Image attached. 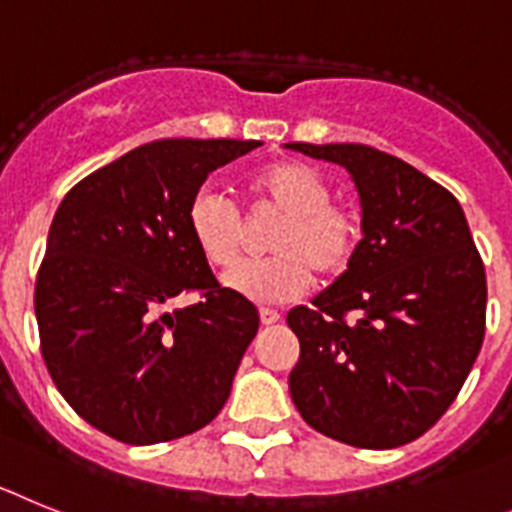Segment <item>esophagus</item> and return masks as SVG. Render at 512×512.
Returning a JSON list of instances; mask_svg holds the SVG:
<instances>
[{"mask_svg":"<svg viewBox=\"0 0 512 512\" xmlns=\"http://www.w3.org/2000/svg\"><path fill=\"white\" fill-rule=\"evenodd\" d=\"M260 322L265 324V327H270V324L281 322V314L275 309H260Z\"/></svg>","mask_w":512,"mask_h":512,"instance_id":"34e87169","label":"esophagus"}]
</instances>
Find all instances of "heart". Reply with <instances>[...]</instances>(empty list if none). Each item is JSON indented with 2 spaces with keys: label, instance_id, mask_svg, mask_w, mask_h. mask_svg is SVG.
I'll return each mask as SVG.
<instances>
[{
  "label": "heart",
  "instance_id": "obj_1",
  "mask_svg": "<svg viewBox=\"0 0 512 512\" xmlns=\"http://www.w3.org/2000/svg\"><path fill=\"white\" fill-rule=\"evenodd\" d=\"M252 213L281 216L268 239L265 260L242 262L226 286L257 304L299 299L311 278L335 281L350 268L361 242V211L332 201L330 182L317 167L283 159L247 180ZM188 229L213 268H231L242 255L244 221L237 203L213 188H201L188 208Z\"/></svg>",
  "mask_w": 512,
  "mask_h": 512
}]
</instances>
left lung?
Here are the masks:
<instances>
[{
    "mask_svg": "<svg viewBox=\"0 0 512 512\" xmlns=\"http://www.w3.org/2000/svg\"><path fill=\"white\" fill-rule=\"evenodd\" d=\"M342 164L361 193L363 239L311 306L288 311L301 342L288 376L311 428L355 448L428 433L459 397L484 340L487 275L459 201L366 144H286Z\"/></svg>",
    "mask_w": 512,
    "mask_h": 512,
    "instance_id": "left-lung-1",
    "label": "left lung"
}]
</instances>
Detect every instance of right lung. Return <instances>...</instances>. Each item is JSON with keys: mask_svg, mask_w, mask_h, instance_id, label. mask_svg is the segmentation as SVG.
<instances>
[{"mask_svg": "<svg viewBox=\"0 0 512 512\" xmlns=\"http://www.w3.org/2000/svg\"><path fill=\"white\" fill-rule=\"evenodd\" d=\"M260 141L162 139L64 195L35 278L41 353L92 428L131 446L201 430L229 399L260 317L221 288L188 229L206 177ZM198 292L185 310L163 311Z\"/></svg>", "mask_w": 512, "mask_h": 512, "instance_id": "add662e5", "label": "right lung"}]
</instances>
